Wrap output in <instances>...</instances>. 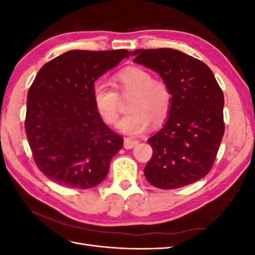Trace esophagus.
Wrapping results in <instances>:
<instances>
[{"mask_svg": "<svg viewBox=\"0 0 255 255\" xmlns=\"http://www.w3.org/2000/svg\"><path fill=\"white\" fill-rule=\"evenodd\" d=\"M138 144V140L132 139V138H125V148L126 149H133L135 145Z\"/></svg>", "mask_w": 255, "mask_h": 255, "instance_id": "esophagus-1", "label": "esophagus"}]
</instances>
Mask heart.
Here are the masks:
<instances>
[{"label": "heart", "mask_w": 255, "mask_h": 255, "mask_svg": "<svg viewBox=\"0 0 255 255\" xmlns=\"http://www.w3.org/2000/svg\"><path fill=\"white\" fill-rule=\"evenodd\" d=\"M112 88L106 83H97L92 89V102L102 120L113 126L119 117V96L130 97L128 111L129 114L118 123L122 133L136 136L150 127L163 122L171 106V91L160 80H153V75L137 66L127 67L114 75Z\"/></svg>", "instance_id": "b5f03b06"}]
</instances>
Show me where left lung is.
I'll return each instance as SVG.
<instances>
[{
    "instance_id": "1",
    "label": "left lung",
    "mask_w": 255,
    "mask_h": 255,
    "mask_svg": "<svg viewBox=\"0 0 255 255\" xmlns=\"http://www.w3.org/2000/svg\"><path fill=\"white\" fill-rule=\"evenodd\" d=\"M130 55L157 72L171 91L168 120L148 139L153 155L144 167L145 179L160 189L201 180L211 171L225 134V98L213 71L173 49H140Z\"/></svg>"
}]
</instances>
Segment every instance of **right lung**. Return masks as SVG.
<instances>
[{
  "label": "right lung",
  "instance_id": "add662e5",
  "mask_svg": "<svg viewBox=\"0 0 255 255\" xmlns=\"http://www.w3.org/2000/svg\"><path fill=\"white\" fill-rule=\"evenodd\" d=\"M128 50L66 52L37 73L27 92L25 132L39 170L54 183L87 189L101 183L123 138L92 102L95 82Z\"/></svg>",
  "mask_w": 255,
  "mask_h": 255
}]
</instances>
